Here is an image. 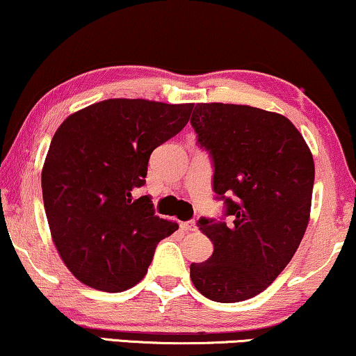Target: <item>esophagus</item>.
<instances>
[{
  "label": "esophagus",
  "instance_id": "1",
  "mask_svg": "<svg viewBox=\"0 0 356 356\" xmlns=\"http://www.w3.org/2000/svg\"><path fill=\"white\" fill-rule=\"evenodd\" d=\"M181 228L184 232H193L197 228V225H195V222H193V220H191V222L181 223Z\"/></svg>",
  "mask_w": 356,
  "mask_h": 356
}]
</instances>
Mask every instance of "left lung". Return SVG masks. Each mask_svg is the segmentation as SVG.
<instances>
[{
  "instance_id": "left-lung-1",
  "label": "left lung",
  "mask_w": 356,
  "mask_h": 356,
  "mask_svg": "<svg viewBox=\"0 0 356 356\" xmlns=\"http://www.w3.org/2000/svg\"><path fill=\"white\" fill-rule=\"evenodd\" d=\"M191 123L211 156L213 191L228 217L199 220L213 253L191 264V279L210 300L240 302L266 289L302 241L316 175L312 152L286 116L261 108L197 103Z\"/></svg>"
}]
</instances>
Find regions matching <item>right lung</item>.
I'll return each mask as SVG.
<instances>
[{"label":"right lung","instance_id":"right-lung-1","mask_svg":"<svg viewBox=\"0 0 356 356\" xmlns=\"http://www.w3.org/2000/svg\"><path fill=\"white\" fill-rule=\"evenodd\" d=\"M192 108L110 98L58 126L42 168V199L54 245L80 282L105 292L133 287L157 243L179 228L133 193L146 184L151 152L181 131Z\"/></svg>","mask_w":356,"mask_h":356}]
</instances>
